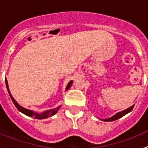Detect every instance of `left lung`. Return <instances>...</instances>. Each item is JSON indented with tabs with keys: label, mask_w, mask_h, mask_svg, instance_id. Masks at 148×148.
I'll list each match as a JSON object with an SVG mask.
<instances>
[{
	"label": "left lung",
	"mask_w": 148,
	"mask_h": 148,
	"mask_svg": "<svg viewBox=\"0 0 148 148\" xmlns=\"http://www.w3.org/2000/svg\"><path fill=\"white\" fill-rule=\"evenodd\" d=\"M133 107H134V104H133V105H132L131 107H130V108H128L127 109L125 110L121 111V112H119V113H117L116 114H115L114 116H111V117H110V118L104 119H101V121H116V120L119 119L121 118V117H123V116H125L126 114H127L128 113H130V111H132V110H133Z\"/></svg>",
	"instance_id": "1"
}]
</instances>
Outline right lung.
I'll return each mask as SVG.
<instances>
[{
	"label": "right lung",
	"instance_id": "1",
	"mask_svg": "<svg viewBox=\"0 0 148 148\" xmlns=\"http://www.w3.org/2000/svg\"><path fill=\"white\" fill-rule=\"evenodd\" d=\"M5 82H6V88H7L8 92H9V94H10L12 101V102L14 103V104H15V107L17 108V109L20 111V112H21L22 113L27 115V116H29V117H32V118L37 119H47V118H48V117H51V116H54V115L56 114L57 112H58V110L61 108V105H60V106H58V107H57V108H54V109H50V110H48L44 111V112L41 113H37V112H35V111H33V110H31L26 109V108H23L22 106H21L20 104H18L16 101L15 100V99L12 97V95L11 92H10V89H9V85H8L7 79H6V78H5ZM73 81H70V82L68 83L67 86H66V90H69V89L70 88V87H71L72 84H73Z\"/></svg>",
	"mask_w": 148,
	"mask_h": 148
}]
</instances>
